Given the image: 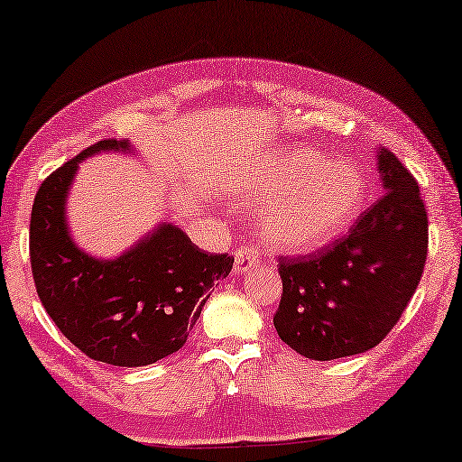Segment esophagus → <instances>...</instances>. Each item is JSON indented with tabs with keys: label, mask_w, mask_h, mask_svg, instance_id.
I'll list each match as a JSON object with an SVG mask.
<instances>
[{
	"label": "esophagus",
	"mask_w": 462,
	"mask_h": 462,
	"mask_svg": "<svg viewBox=\"0 0 462 462\" xmlns=\"http://www.w3.org/2000/svg\"><path fill=\"white\" fill-rule=\"evenodd\" d=\"M259 261L261 256L254 248H250V245H242V248L236 253V267H233V272L236 273L248 272V269H253Z\"/></svg>",
	"instance_id": "1"
}]
</instances>
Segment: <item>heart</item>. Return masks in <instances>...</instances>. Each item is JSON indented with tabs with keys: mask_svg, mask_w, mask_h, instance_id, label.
<instances>
[{
	"mask_svg": "<svg viewBox=\"0 0 462 462\" xmlns=\"http://www.w3.org/2000/svg\"><path fill=\"white\" fill-rule=\"evenodd\" d=\"M363 176L352 165H331L316 151L289 152L242 182L239 199L248 206H275L265 236L273 248L316 250L331 242L356 212Z\"/></svg>",
	"mask_w": 462,
	"mask_h": 462,
	"instance_id": "b5f03b06",
	"label": "heart"
}]
</instances>
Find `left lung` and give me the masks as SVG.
Here are the masks:
<instances>
[{
  "instance_id": "left-lung-1",
  "label": "left lung",
  "mask_w": 462,
  "mask_h": 462,
  "mask_svg": "<svg viewBox=\"0 0 462 462\" xmlns=\"http://www.w3.org/2000/svg\"><path fill=\"white\" fill-rule=\"evenodd\" d=\"M380 199L319 253L280 256V339L311 361L361 355L397 325L422 278L429 220L416 178L377 151Z\"/></svg>"
}]
</instances>
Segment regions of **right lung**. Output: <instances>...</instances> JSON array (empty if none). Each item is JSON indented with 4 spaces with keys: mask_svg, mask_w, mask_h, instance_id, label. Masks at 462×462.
Returning <instances> with one entry per match:
<instances>
[{
    "mask_svg": "<svg viewBox=\"0 0 462 462\" xmlns=\"http://www.w3.org/2000/svg\"><path fill=\"white\" fill-rule=\"evenodd\" d=\"M101 151L129 152L127 140H101L52 171L35 193L29 256L35 291L52 322L93 361L143 367L187 344L209 289L229 275V254H208L176 225H161L118 259L82 253L69 237L65 199L78 163Z\"/></svg>",
    "mask_w": 462,
    "mask_h": 462,
    "instance_id": "1",
    "label": "right lung"
}]
</instances>
